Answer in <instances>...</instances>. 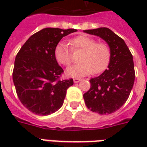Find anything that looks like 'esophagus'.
<instances>
[{"label":"esophagus","instance_id":"34e87169","mask_svg":"<svg viewBox=\"0 0 147 147\" xmlns=\"http://www.w3.org/2000/svg\"><path fill=\"white\" fill-rule=\"evenodd\" d=\"M73 81L75 83H79L80 81H81V79H80V78H75V79H73Z\"/></svg>","mask_w":147,"mask_h":147}]
</instances>
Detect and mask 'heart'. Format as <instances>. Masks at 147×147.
I'll return each instance as SVG.
<instances>
[{"mask_svg":"<svg viewBox=\"0 0 147 147\" xmlns=\"http://www.w3.org/2000/svg\"><path fill=\"white\" fill-rule=\"evenodd\" d=\"M71 49L66 43L60 42L55 47L56 60L64 66L70 65L72 61V51L83 50L80 58V64H74L67 69V75L71 77H82L93 72L101 73L108 67L111 51L105 42H97L87 35H80L69 40Z\"/></svg>","mask_w":147,"mask_h":147,"instance_id":"1","label":"heart"}]
</instances>
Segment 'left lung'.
Returning a JSON list of instances; mask_svg holds the SVG:
<instances>
[{
	"mask_svg": "<svg viewBox=\"0 0 147 147\" xmlns=\"http://www.w3.org/2000/svg\"><path fill=\"white\" fill-rule=\"evenodd\" d=\"M108 43L111 59L108 68L90 80V88L83 94L86 107L99 114H110L126 102L135 82L131 53L123 39L107 27L83 30Z\"/></svg>",
	"mask_w": 147,
	"mask_h": 147,
	"instance_id": "1",
	"label": "left lung"
}]
</instances>
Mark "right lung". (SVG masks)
Returning <instances> with one entry per match:
<instances>
[{
    "mask_svg": "<svg viewBox=\"0 0 147 147\" xmlns=\"http://www.w3.org/2000/svg\"><path fill=\"white\" fill-rule=\"evenodd\" d=\"M77 31L47 27L27 39L16 57L12 79L21 103L33 113L46 116L61 108L73 80H61L64 72L54 55L62 38Z\"/></svg>",
    "mask_w": 147,
    "mask_h": 147,
    "instance_id": "obj_1",
    "label": "right lung"
}]
</instances>
